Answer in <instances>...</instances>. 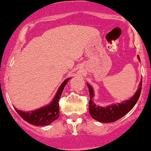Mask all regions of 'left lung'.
Wrapping results in <instances>:
<instances>
[{"label": "left lung", "mask_w": 151, "mask_h": 151, "mask_svg": "<svg viewBox=\"0 0 151 151\" xmlns=\"http://www.w3.org/2000/svg\"><path fill=\"white\" fill-rule=\"evenodd\" d=\"M137 58L139 61H140L139 56H137ZM142 83V78H141L140 81L138 89L130 99L123 101L120 104H111L106 107L97 106L93 102L94 90L89 83H86L89 89V98H90L89 111L91 117L101 123H113L123 117L128 111H131L137 104L141 93Z\"/></svg>", "instance_id": "obj_1"}]
</instances>
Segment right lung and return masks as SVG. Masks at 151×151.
<instances>
[{
    "mask_svg": "<svg viewBox=\"0 0 151 151\" xmlns=\"http://www.w3.org/2000/svg\"><path fill=\"white\" fill-rule=\"evenodd\" d=\"M70 79V78H68L62 82L51 102L45 106L41 107V108L31 111H24L22 110L17 109L16 108H14V109L23 120L33 126H45L50 124L59 117V101L60 99L61 95L63 92L65 85L68 83Z\"/></svg>",
    "mask_w": 151,
    "mask_h": 151,
    "instance_id": "obj_1",
    "label": "right lung"
}]
</instances>
